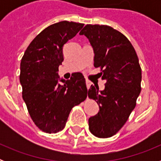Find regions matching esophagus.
Wrapping results in <instances>:
<instances>
[{
	"label": "esophagus",
	"mask_w": 161,
	"mask_h": 161,
	"mask_svg": "<svg viewBox=\"0 0 161 161\" xmlns=\"http://www.w3.org/2000/svg\"><path fill=\"white\" fill-rule=\"evenodd\" d=\"M85 82H86V86H87V88H88V89H89V88H90L91 84H92V83L89 81V80H86V81H85Z\"/></svg>",
	"instance_id": "esophagus-1"
}]
</instances>
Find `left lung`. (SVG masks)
Returning a JSON list of instances; mask_svg holds the SVG:
<instances>
[{
    "instance_id": "8db88e82",
    "label": "left lung",
    "mask_w": 161,
    "mask_h": 161,
    "mask_svg": "<svg viewBox=\"0 0 161 161\" xmlns=\"http://www.w3.org/2000/svg\"><path fill=\"white\" fill-rule=\"evenodd\" d=\"M89 39L94 52V67L102 69L105 89L91 85L88 96L99 106L89 119L91 133L109 138L125 124L141 91V68L132 44L125 35L109 25H86L80 32Z\"/></svg>"
}]
</instances>
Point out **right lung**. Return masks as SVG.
Masks as SVG:
<instances>
[{"instance_id": "right-lung-1", "label": "right lung", "mask_w": 161, "mask_h": 161, "mask_svg": "<svg viewBox=\"0 0 161 161\" xmlns=\"http://www.w3.org/2000/svg\"><path fill=\"white\" fill-rule=\"evenodd\" d=\"M83 26L68 21L49 25L33 39L21 60L22 98L33 122L47 133L63 130L72 107L87 97L82 73L76 72L67 80L58 74L64 61V45Z\"/></svg>"}]
</instances>
